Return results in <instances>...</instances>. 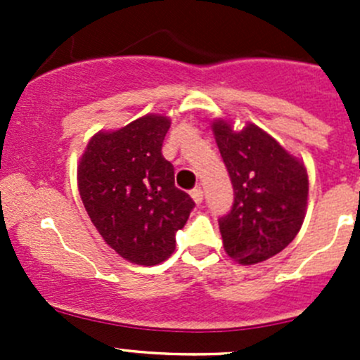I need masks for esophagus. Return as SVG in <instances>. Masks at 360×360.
Masks as SVG:
<instances>
[{
	"label": "esophagus",
	"instance_id": "1",
	"mask_svg": "<svg viewBox=\"0 0 360 360\" xmlns=\"http://www.w3.org/2000/svg\"><path fill=\"white\" fill-rule=\"evenodd\" d=\"M191 198H193L195 203H202L203 200V191L202 188H195V190H191Z\"/></svg>",
	"mask_w": 360,
	"mask_h": 360
}]
</instances>
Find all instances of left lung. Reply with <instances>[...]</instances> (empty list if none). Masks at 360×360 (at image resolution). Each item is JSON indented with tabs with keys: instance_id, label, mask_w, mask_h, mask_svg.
<instances>
[{
	"instance_id": "left-lung-1",
	"label": "left lung",
	"mask_w": 360,
	"mask_h": 360,
	"mask_svg": "<svg viewBox=\"0 0 360 360\" xmlns=\"http://www.w3.org/2000/svg\"><path fill=\"white\" fill-rule=\"evenodd\" d=\"M212 132L235 193L231 210L219 217L224 250L242 264L261 263L288 248L303 224L307 169L254 123L235 130L216 120Z\"/></svg>"
}]
</instances>
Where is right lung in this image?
Segmentation results:
<instances>
[{
    "label": "right lung",
    "mask_w": 360,
    "mask_h": 360,
    "mask_svg": "<svg viewBox=\"0 0 360 360\" xmlns=\"http://www.w3.org/2000/svg\"><path fill=\"white\" fill-rule=\"evenodd\" d=\"M167 116L146 115L115 132H97L78 165V190L101 237L123 259L165 261L195 202L174 184L162 155Z\"/></svg>",
    "instance_id": "1"
}]
</instances>
